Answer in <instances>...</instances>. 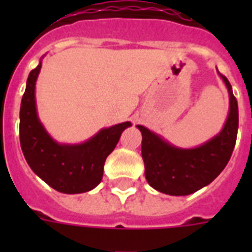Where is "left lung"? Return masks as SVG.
Listing matches in <instances>:
<instances>
[{
  "instance_id": "left-lung-1",
  "label": "left lung",
  "mask_w": 252,
  "mask_h": 252,
  "mask_svg": "<svg viewBox=\"0 0 252 252\" xmlns=\"http://www.w3.org/2000/svg\"><path fill=\"white\" fill-rule=\"evenodd\" d=\"M229 91V116L222 130L203 145L180 149L142 126L141 154L145 178L157 191L171 196H186L199 191L220 175L234 150L238 133V103L230 82L219 73Z\"/></svg>"
}]
</instances>
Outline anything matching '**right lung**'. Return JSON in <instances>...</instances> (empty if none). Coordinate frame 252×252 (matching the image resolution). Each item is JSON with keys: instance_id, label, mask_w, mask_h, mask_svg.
Returning <instances> with one entry per match:
<instances>
[{"instance_id": "right-lung-1", "label": "right lung", "mask_w": 252, "mask_h": 252, "mask_svg": "<svg viewBox=\"0 0 252 252\" xmlns=\"http://www.w3.org/2000/svg\"><path fill=\"white\" fill-rule=\"evenodd\" d=\"M41 61L27 78L19 112V140L26 161L45 183L63 193H82L95 188L103 178L106 158L115 149L129 122L100 129L90 140L65 145L53 140L37 118L35 84Z\"/></svg>"}]
</instances>
